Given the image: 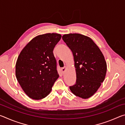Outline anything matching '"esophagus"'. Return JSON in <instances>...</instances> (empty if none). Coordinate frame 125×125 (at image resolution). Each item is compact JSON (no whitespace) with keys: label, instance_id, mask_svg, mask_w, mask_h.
Instances as JSON below:
<instances>
[{"label":"esophagus","instance_id":"34e87169","mask_svg":"<svg viewBox=\"0 0 125 125\" xmlns=\"http://www.w3.org/2000/svg\"><path fill=\"white\" fill-rule=\"evenodd\" d=\"M66 69H67V67H65V66H64V67L62 68L61 70H62V72L63 73H64L65 72V71H66Z\"/></svg>","mask_w":125,"mask_h":125}]
</instances>
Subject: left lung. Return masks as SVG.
<instances>
[{"label": "left lung", "mask_w": 125, "mask_h": 125, "mask_svg": "<svg viewBox=\"0 0 125 125\" xmlns=\"http://www.w3.org/2000/svg\"><path fill=\"white\" fill-rule=\"evenodd\" d=\"M62 39L72 52L76 72V83L69 87L72 93L82 99L93 96L105 79L107 64L100 48L91 38L79 33H69Z\"/></svg>", "instance_id": "left-lung-1"}]
</instances>
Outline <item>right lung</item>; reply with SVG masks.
I'll use <instances>...</instances> for the list:
<instances>
[{
  "mask_svg": "<svg viewBox=\"0 0 125 125\" xmlns=\"http://www.w3.org/2000/svg\"><path fill=\"white\" fill-rule=\"evenodd\" d=\"M61 37V34L54 33L38 35L20 53L15 65L16 77L29 98H45L58 78L53 51Z\"/></svg>",
  "mask_w": 125,
  "mask_h": 125,
  "instance_id": "1",
  "label": "right lung"
}]
</instances>
